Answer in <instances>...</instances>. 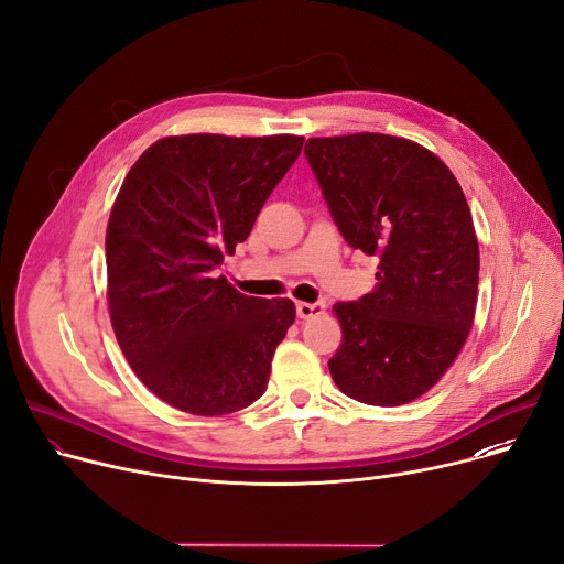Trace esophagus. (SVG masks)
<instances>
[{
	"instance_id": "34e87169",
	"label": "esophagus",
	"mask_w": 564,
	"mask_h": 564,
	"mask_svg": "<svg viewBox=\"0 0 564 564\" xmlns=\"http://www.w3.org/2000/svg\"><path fill=\"white\" fill-rule=\"evenodd\" d=\"M324 304L317 302V304H306V302H299L296 304V317L299 319H315L319 315H324Z\"/></svg>"
}]
</instances>
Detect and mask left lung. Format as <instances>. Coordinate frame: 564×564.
Listing matches in <instances>:
<instances>
[{"label": "left lung", "mask_w": 564, "mask_h": 564, "mask_svg": "<svg viewBox=\"0 0 564 564\" xmlns=\"http://www.w3.org/2000/svg\"><path fill=\"white\" fill-rule=\"evenodd\" d=\"M304 154L349 247L379 258L377 285L333 311L335 386L369 405L429 392L460 354L478 299V240L456 176L422 144L351 133L308 138Z\"/></svg>", "instance_id": "8db88e82"}]
</instances>
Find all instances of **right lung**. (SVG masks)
Instances as JSON below:
<instances>
[{"mask_svg": "<svg viewBox=\"0 0 564 564\" xmlns=\"http://www.w3.org/2000/svg\"><path fill=\"white\" fill-rule=\"evenodd\" d=\"M302 147V135H170L120 187L106 229L110 324L135 377L183 412L229 415L268 390L294 304L247 296L217 270Z\"/></svg>", "mask_w": 564, "mask_h": 564, "instance_id": "1", "label": "right lung"}]
</instances>
